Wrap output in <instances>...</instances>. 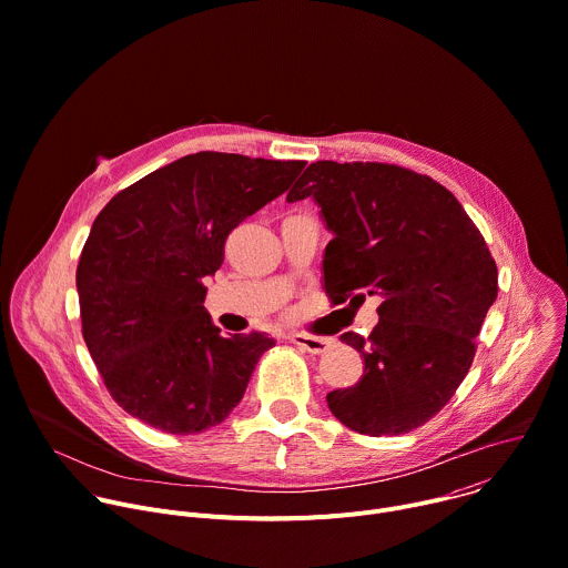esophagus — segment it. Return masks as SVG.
<instances>
[{
	"label": "esophagus",
	"mask_w": 568,
	"mask_h": 568,
	"mask_svg": "<svg viewBox=\"0 0 568 568\" xmlns=\"http://www.w3.org/2000/svg\"><path fill=\"white\" fill-rule=\"evenodd\" d=\"M290 338H292V343H296L301 349L312 352V354H323V352H327V347L332 345L329 338H321V336H312V334H301V332L292 334Z\"/></svg>",
	"instance_id": "1"
}]
</instances>
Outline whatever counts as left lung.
I'll use <instances>...</instances> for the list:
<instances>
[{"instance_id":"1","label":"left lung","mask_w":568,"mask_h":568,"mask_svg":"<svg viewBox=\"0 0 568 568\" xmlns=\"http://www.w3.org/2000/svg\"><path fill=\"white\" fill-rule=\"evenodd\" d=\"M312 196L332 232L323 287L332 305L376 296L379 323L361 352L363 376L327 395L354 433L393 437L430 422L475 358V336L497 298V265L475 223L446 186L384 162H312L287 201Z\"/></svg>"}]
</instances>
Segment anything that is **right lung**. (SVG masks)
Here are the masks:
<instances>
[{
	"mask_svg": "<svg viewBox=\"0 0 568 568\" xmlns=\"http://www.w3.org/2000/svg\"><path fill=\"white\" fill-rule=\"evenodd\" d=\"M303 160L201 151L122 189L93 221L78 263L82 336L113 402L171 435L219 426L274 338L223 336L205 278L234 227L278 199Z\"/></svg>",
	"mask_w": 568,
	"mask_h": 568,
	"instance_id": "obj_1",
	"label": "right lung"
}]
</instances>
